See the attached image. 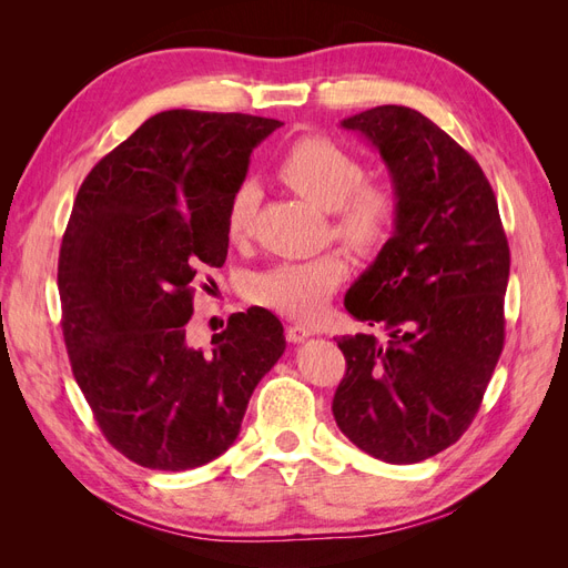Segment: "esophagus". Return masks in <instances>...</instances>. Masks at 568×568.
Here are the masks:
<instances>
[{
    "label": "esophagus",
    "mask_w": 568,
    "mask_h": 568,
    "mask_svg": "<svg viewBox=\"0 0 568 568\" xmlns=\"http://www.w3.org/2000/svg\"><path fill=\"white\" fill-rule=\"evenodd\" d=\"M317 332L313 329V326H305V324H288L286 326V338L291 341V343H301V341H305V338H311V336H315Z\"/></svg>",
    "instance_id": "34e87169"
}]
</instances>
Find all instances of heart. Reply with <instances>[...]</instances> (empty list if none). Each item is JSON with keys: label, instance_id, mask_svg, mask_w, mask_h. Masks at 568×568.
Segmentation results:
<instances>
[{"label": "heart", "instance_id": "b5f03b06", "mask_svg": "<svg viewBox=\"0 0 568 568\" xmlns=\"http://www.w3.org/2000/svg\"><path fill=\"white\" fill-rule=\"evenodd\" d=\"M280 175L320 209L332 211L334 234L355 248L382 246L398 225L400 201L393 186L365 182V168L348 149L326 136H303L280 159ZM261 186L244 180L234 186L225 211L232 242L253 232ZM348 277L346 255L332 251L305 261H280L248 282V296L274 313L315 322Z\"/></svg>", "mask_w": 568, "mask_h": 568}]
</instances>
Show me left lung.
Returning a JSON list of instances; mask_svg holds the SVG:
<instances>
[{
  "mask_svg": "<svg viewBox=\"0 0 568 568\" xmlns=\"http://www.w3.org/2000/svg\"><path fill=\"white\" fill-rule=\"evenodd\" d=\"M341 125L379 149L400 215L346 294L388 338L336 341L346 374L332 412L359 450L415 464L457 443L484 400L505 346L509 244L484 170L426 115L376 106Z\"/></svg>",
  "mask_w": 568,
  "mask_h": 568,
  "instance_id": "left-lung-1",
  "label": "left lung"
}]
</instances>
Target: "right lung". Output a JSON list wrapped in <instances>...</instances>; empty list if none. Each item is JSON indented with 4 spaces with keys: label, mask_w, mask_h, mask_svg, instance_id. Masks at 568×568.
I'll return each mask as SVG.
<instances>
[{
    "label": "right lung",
    "mask_w": 568,
    "mask_h": 568,
    "mask_svg": "<svg viewBox=\"0 0 568 568\" xmlns=\"http://www.w3.org/2000/svg\"><path fill=\"white\" fill-rule=\"evenodd\" d=\"M280 125L163 111L80 184L59 253L63 341L101 434L140 467L184 471L225 453L286 348L265 307L234 313L211 351L189 348L184 329L199 272L225 265L230 194Z\"/></svg>",
    "instance_id": "obj_1"
}]
</instances>
